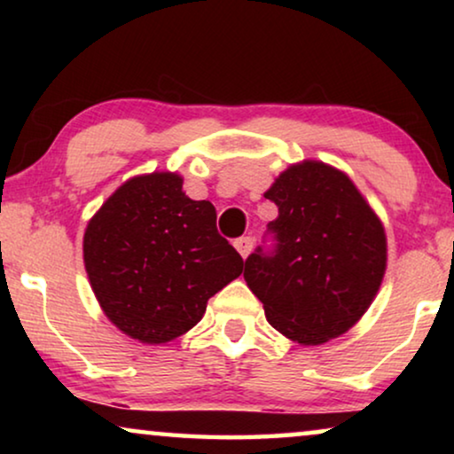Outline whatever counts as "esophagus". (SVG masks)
I'll return each instance as SVG.
<instances>
[{"mask_svg":"<svg viewBox=\"0 0 454 454\" xmlns=\"http://www.w3.org/2000/svg\"><path fill=\"white\" fill-rule=\"evenodd\" d=\"M233 246H235V250H238L241 256H247V254L252 252V247H254V239L250 238V235H246V238H238L233 241Z\"/></svg>","mask_w":454,"mask_h":454,"instance_id":"obj_1","label":"esophagus"}]
</instances>
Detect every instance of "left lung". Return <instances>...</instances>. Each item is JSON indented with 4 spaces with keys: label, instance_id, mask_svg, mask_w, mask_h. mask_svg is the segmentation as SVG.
<instances>
[{
    "label": "left lung",
    "instance_id": "8db88e82",
    "mask_svg": "<svg viewBox=\"0 0 454 454\" xmlns=\"http://www.w3.org/2000/svg\"><path fill=\"white\" fill-rule=\"evenodd\" d=\"M264 198L278 207L272 244L246 258L244 278L266 320L303 345L349 331L387 269L382 223L345 173L318 160L289 167Z\"/></svg>",
    "mask_w": 454,
    "mask_h": 454
}]
</instances>
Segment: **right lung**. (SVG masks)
<instances>
[{"mask_svg": "<svg viewBox=\"0 0 454 454\" xmlns=\"http://www.w3.org/2000/svg\"><path fill=\"white\" fill-rule=\"evenodd\" d=\"M176 173L121 185L84 233V266L103 312L142 343L159 345L196 326L207 301L244 270L216 231V210L192 200Z\"/></svg>", "mask_w": 454, "mask_h": 454, "instance_id": "obj_1", "label": "right lung"}]
</instances>
